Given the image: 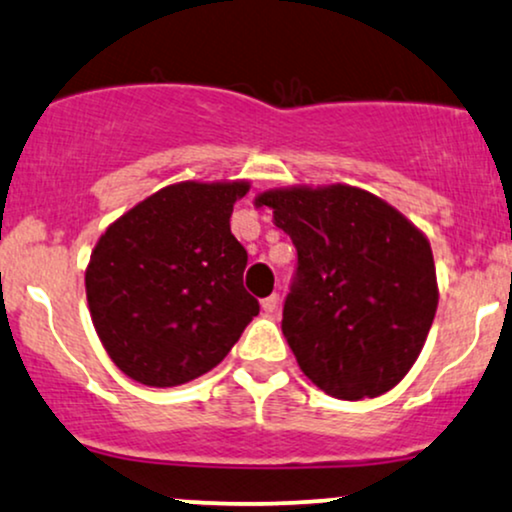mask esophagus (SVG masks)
I'll list each match as a JSON object with an SVG mask.
<instances>
[{"label": "esophagus", "mask_w": 512, "mask_h": 512, "mask_svg": "<svg viewBox=\"0 0 512 512\" xmlns=\"http://www.w3.org/2000/svg\"><path fill=\"white\" fill-rule=\"evenodd\" d=\"M261 306H263V311H266V314H275V311L280 309V294H270V297L263 299Z\"/></svg>", "instance_id": "1"}]
</instances>
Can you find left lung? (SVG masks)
<instances>
[{"instance_id": "8db88e82", "label": "left lung", "mask_w": 512, "mask_h": 512, "mask_svg": "<svg viewBox=\"0 0 512 512\" xmlns=\"http://www.w3.org/2000/svg\"><path fill=\"white\" fill-rule=\"evenodd\" d=\"M256 208L297 246L282 335L299 369L340 400L378 398L417 362L438 306L426 234L350 184L261 191Z\"/></svg>"}]
</instances>
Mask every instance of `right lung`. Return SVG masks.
I'll return each instance as SVG.
<instances>
[{"label":"right lung","mask_w":512,"mask_h":512,"mask_svg":"<svg viewBox=\"0 0 512 512\" xmlns=\"http://www.w3.org/2000/svg\"><path fill=\"white\" fill-rule=\"evenodd\" d=\"M251 182H179L102 232L86 268L95 333L136 383L172 388L218 366L258 314L230 230Z\"/></svg>","instance_id":"right-lung-1"}]
</instances>
